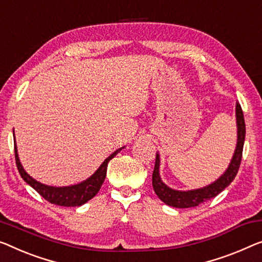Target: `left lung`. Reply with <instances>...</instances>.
Masks as SVG:
<instances>
[{
	"instance_id": "left-lung-1",
	"label": "left lung",
	"mask_w": 262,
	"mask_h": 262,
	"mask_svg": "<svg viewBox=\"0 0 262 262\" xmlns=\"http://www.w3.org/2000/svg\"><path fill=\"white\" fill-rule=\"evenodd\" d=\"M235 118H236V128H237V139L236 146L234 154L232 156L231 162L227 167V169L224 171L221 177H219L215 181L209 183L205 187L190 190H178L170 188L165 182L161 180L160 177V154L156 153L155 166L153 171V188L155 194L158 195L161 201L166 205L175 208H189V207H196L202 202L210 199L215 198L217 194H220L226 187L231 185V182L235 179L237 170H239L241 158H243V149L245 143L246 135V126L244 113L239 102H236L235 106Z\"/></svg>"
}]
</instances>
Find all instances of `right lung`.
<instances>
[{
  "label": "right lung",
  "mask_w": 262,
  "mask_h": 262,
  "mask_svg": "<svg viewBox=\"0 0 262 262\" xmlns=\"http://www.w3.org/2000/svg\"><path fill=\"white\" fill-rule=\"evenodd\" d=\"M15 138V134H14ZM14 146H15V160H16V166L18 169V173L21 175V178L25 180L30 187L36 190V192L41 195L42 198H45L47 201L50 204L57 205V206H63V207H79L84 205L85 202H88L91 199H93L99 192L101 186L106 179L107 175V167L108 162L114 158V156L119 153L120 150H122L124 147L119 148L118 150H115L114 153L111 154L104 161L101 163V166L95 170V173L91 175L88 179H85L84 181L76 185L72 186H63V187H55V186H48L45 183H41L40 181L35 180L34 178H31L30 175L27 173L23 168L21 161H19L18 153H17V146L16 141L14 139Z\"/></svg>",
  "instance_id": "add662e5"
}]
</instances>
